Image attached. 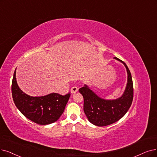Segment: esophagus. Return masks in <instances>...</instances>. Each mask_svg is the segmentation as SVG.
<instances>
[{
  "label": "esophagus",
  "mask_w": 157,
  "mask_h": 157,
  "mask_svg": "<svg viewBox=\"0 0 157 157\" xmlns=\"http://www.w3.org/2000/svg\"><path fill=\"white\" fill-rule=\"evenodd\" d=\"M78 91V87L77 86H73L71 88V93H75Z\"/></svg>",
  "instance_id": "1"
}]
</instances>
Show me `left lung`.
Wrapping results in <instances>:
<instances>
[{
	"instance_id": "left-lung-1",
	"label": "left lung",
	"mask_w": 157,
	"mask_h": 157,
	"mask_svg": "<svg viewBox=\"0 0 157 157\" xmlns=\"http://www.w3.org/2000/svg\"><path fill=\"white\" fill-rule=\"evenodd\" d=\"M128 72V83L124 94L116 100H104L98 97L85 85L78 90L84 98V111L89 121L97 126H105L120 120L126 113L132 104L133 98V85L131 74L125 62Z\"/></svg>"
}]
</instances>
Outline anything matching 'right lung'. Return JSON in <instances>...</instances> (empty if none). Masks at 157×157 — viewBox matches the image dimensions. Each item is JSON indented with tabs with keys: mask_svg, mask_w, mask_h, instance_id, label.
<instances>
[{
	"mask_svg": "<svg viewBox=\"0 0 157 157\" xmlns=\"http://www.w3.org/2000/svg\"><path fill=\"white\" fill-rule=\"evenodd\" d=\"M16 69L11 84V93L17 108L29 120L40 125H47L57 121L63 113L70 93L65 95L51 93L44 97H31L18 86Z\"/></svg>",
	"mask_w": 157,
	"mask_h": 157,
	"instance_id": "1",
	"label": "right lung"
}]
</instances>
